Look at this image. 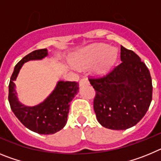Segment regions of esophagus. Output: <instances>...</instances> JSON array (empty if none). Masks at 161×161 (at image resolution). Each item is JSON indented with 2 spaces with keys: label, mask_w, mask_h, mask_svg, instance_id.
Here are the masks:
<instances>
[{
  "label": "esophagus",
  "mask_w": 161,
  "mask_h": 161,
  "mask_svg": "<svg viewBox=\"0 0 161 161\" xmlns=\"http://www.w3.org/2000/svg\"><path fill=\"white\" fill-rule=\"evenodd\" d=\"M88 84H89V80L86 78H82V79H80V80L79 82L80 86H82L83 85H88Z\"/></svg>",
  "instance_id": "esophagus-1"
}]
</instances>
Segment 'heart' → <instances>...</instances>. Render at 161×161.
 I'll return each mask as SVG.
<instances>
[{
	"instance_id": "heart-1",
	"label": "heart",
	"mask_w": 161,
	"mask_h": 161,
	"mask_svg": "<svg viewBox=\"0 0 161 161\" xmlns=\"http://www.w3.org/2000/svg\"><path fill=\"white\" fill-rule=\"evenodd\" d=\"M118 57L117 49L99 43L90 47L75 57L73 62L78 68L93 66V72L97 76H105L110 71Z\"/></svg>"
}]
</instances>
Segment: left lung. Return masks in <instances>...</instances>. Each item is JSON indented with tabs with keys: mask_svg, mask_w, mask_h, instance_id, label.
Here are the masks:
<instances>
[{
	"mask_svg": "<svg viewBox=\"0 0 161 161\" xmlns=\"http://www.w3.org/2000/svg\"><path fill=\"white\" fill-rule=\"evenodd\" d=\"M122 63L101 78H89L96 90L93 109L98 123L126 130L143 119L153 98L148 68L133 51L121 46Z\"/></svg>",
	"mask_w": 161,
	"mask_h": 161,
	"instance_id": "8db88e82",
	"label": "left lung"
}]
</instances>
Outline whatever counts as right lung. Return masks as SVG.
Masks as SVG:
<instances>
[{"instance_id":"obj_1","label":"right lung","mask_w":161,"mask_h":161,"mask_svg":"<svg viewBox=\"0 0 161 161\" xmlns=\"http://www.w3.org/2000/svg\"><path fill=\"white\" fill-rule=\"evenodd\" d=\"M47 55V49L36 50L25 55L14 68L8 85V102L12 111L25 127L42 135H51L64 128L68 121L70 102L79 89L77 82L59 80L52 93L37 106H26L18 101L14 81L23 64L42 59Z\"/></svg>"}]
</instances>
